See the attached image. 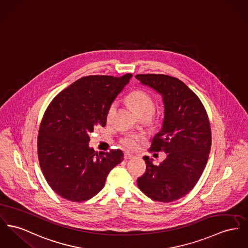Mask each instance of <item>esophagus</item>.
I'll list each match as a JSON object with an SVG mask.
<instances>
[{
    "label": "esophagus",
    "mask_w": 248,
    "mask_h": 248,
    "mask_svg": "<svg viewBox=\"0 0 248 248\" xmlns=\"http://www.w3.org/2000/svg\"><path fill=\"white\" fill-rule=\"evenodd\" d=\"M134 156L131 154V153H129V152H125L124 153V159L125 160H129V159H132Z\"/></svg>",
    "instance_id": "obj_1"
}]
</instances>
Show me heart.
<instances>
[{
    "mask_svg": "<svg viewBox=\"0 0 248 248\" xmlns=\"http://www.w3.org/2000/svg\"><path fill=\"white\" fill-rule=\"evenodd\" d=\"M128 101L131 103L132 108L140 115H153L155 112V101L148 92L144 90H134L128 96ZM116 110V102L114 101L108 108L107 121H111ZM142 137L138 134H127L120 140V144L126 149H135L138 148L139 142Z\"/></svg>",
    "mask_w": 248,
    "mask_h": 248,
    "instance_id": "heart-1",
    "label": "heart"
}]
</instances>
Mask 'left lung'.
Here are the masks:
<instances>
[{"label":"left lung","mask_w":248,"mask_h":248,"mask_svg":"<svg viewBox=\"0 0 248 248\" xmlns=\"http://www.w3.org/2000/svg\"><path fill=\"white\" fill-rule=\"evenodd\" d=\"M135 78L163 97L165 120L149 151L167 155L159 165L144 157L147 169L137 185L155 201L172 202L186 196L205 169L212 147L209 117L198 96L178 78L165 74H137Z\"/></svg>","instance_id":"left-lung-1"}]
</instances>
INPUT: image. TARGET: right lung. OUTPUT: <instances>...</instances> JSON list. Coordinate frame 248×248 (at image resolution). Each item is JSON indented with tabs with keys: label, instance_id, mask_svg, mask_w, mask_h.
I'll return each mask as SVG.
<instances>
[{
	"label": "right lung",
	"instance_id": "add662e5",
	"mask_svg": "<svg viewBox=\"0 0 248 248\" xmlns=\"http://www.w3.org/2000/svg\"><path fill=\"white\" fill-rule=\"evenodd\" d=\"M132 76L83 77L50 101L39 126L37 156L46 181L60 197L74 202L93 198L123 161L120 149L98 153L88 142L94 128L105 127L109 106Z\"/></svg>",
	"mask_w": 248,
	"mask_h": 248
}]
</instances>
